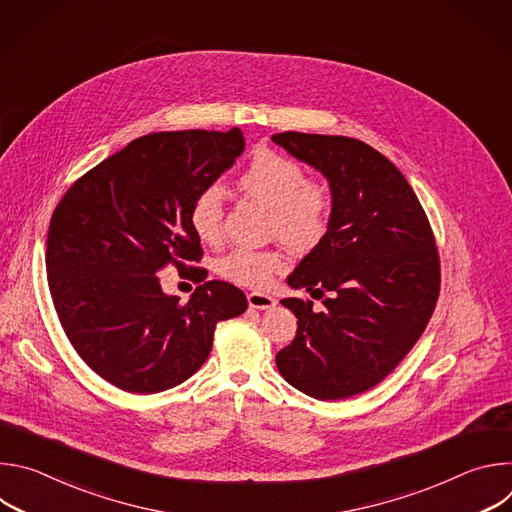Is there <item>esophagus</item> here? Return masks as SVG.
<instances>
[{"instance_id": "34e87169", "label": "esophagus", "mask_w": 512, "mask_h": 512, "mask_svg": "<svg viewBox=\"0 0 512 512\" xmlns=\"http://www.w3.org/2000/svg\"><path fill=\"white\" fill-rule=\"evenodd\" d=\"M247 302H249V308H255V310H269L275 306L273 296L259 294V291H251V294L247 296Z\"/></svg>"}]
</instances>
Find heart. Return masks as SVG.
I'll use <instances>...</instances> for the list:
<instances>
[{
    "label": "heart",
    "mask_w": 512,
    "mask_h": 512,
    "mask_svg": "<svg viewBox=\"0 0 512 512\" xmlns=\"http://www.w3.org/2000/svg\"><path fill=\"white\" fill-rule=\"evenodd\" d=\"M239 190L269 208V231L289 249H316L330 231L334 198L328 186L308 180L306 170L281 154L261 150L241 172ZM223 196L216 186L202 188L190 202L188 225L196 239L214 245L223 237ZM285 267L275 249L237 247L214 261V271L243 287H265Z\"/></svg>",
    "instance_id": "heart-1"
}]
</instances>
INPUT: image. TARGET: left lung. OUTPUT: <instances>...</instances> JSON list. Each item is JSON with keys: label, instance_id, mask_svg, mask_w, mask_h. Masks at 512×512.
Returning a JSON list of instances; mask_svg holds the SVG:
<instances>
[{"label": "left lung", "instance_id": "obj_1", "mask_svg": "<svg viewBox=\"0 0 512 512\" xmlns=\"http://www.w3.org/2000/svg\"><path fill=\"white\" fill-rule=\"evenodd\" d=\"M271 139L320 170L334 198L328 235L287 277L324 308L281 300L298 332L275 364L314 399H346L379 385L423 334L440 296V255L413 188L369 143L300 131Z\"/></svg>", "mask_w": 512, "mask_h": 512}]
</instances>
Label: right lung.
Here are the masks:
<instances>
[{"label": "right lung", "instance_id": "right-lung-1", "mask_svg": "<svg viewBox=\"0 0 512 512\" xmlns=\"http://www.w3.org/2000/svg\"><path fill=\"white\" fill-rule=\"evenodd\" d=\"M243 150L239 127L143 135L56 204L50 296L72 348L107 383L141 395L184 383L208 358L216 324L247 310L239 287L190 265L202 247L188 225L192 198ZM170 264L201 283L186 305L161 291L155 273Z\"/></svg>", "mask_w": 512, "mask_h": 512}]
</instances>
